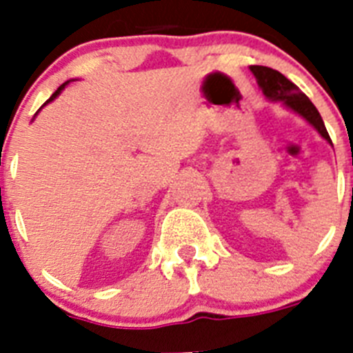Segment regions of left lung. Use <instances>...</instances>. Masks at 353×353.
<instances>
[{
    "mask_svg": "<svg viewBox=\"0 0 353 353\" xmlns=\"http://www.w3.org/2000/svg\"><path fill=\"white\" fill-rule=\"evenodd\" d=\"M251 72L256 76L258 84H260V88L263 90L267 99L285 102L290 109H293L295 113H299L301 117H304L305 120L310 121L311 125L322 134V138H325L327 141L332 145V141H330L329 138V132H327L325 125H323L322 117L318 113V109L314 108L313 102L299 90V86H295L292 81L286 79V77L283 76L281 72L274 70V68L261 67V65H251Z\"/></svg>",
    "mask_w": 353,
    "mask_h": 353,
    "instance_id": "1",
    "label": "left lung"
}]
</instances>
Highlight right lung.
<instances>
[{
  "label": "right lung",
  "mask_w": 353,
  "mask_h": 353,
  "mask_svg": "<svg viewBox=\"0 0 353 353\" xmlns=\"http://www.w3.org/2000/svg\"><path fill=\"white\" fill-rule=\"evenodd\" d=\"M67 83H68V81H67ZM67 83H63V84H61V86H60V88H58V90H56V92H54V93H52V95H51V97H49V101H48V102H51V101H54V99H56V97H58V95H60V92H61V90H63V88H65V84H67ZM48 102H46V104H48ZM46 104H43V105H46Z\"/></svg>",
  "instance_id": "add662e5"
}]
</instances>
